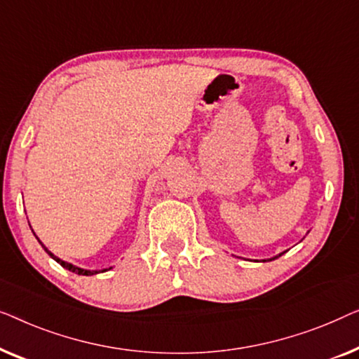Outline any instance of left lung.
I'll return each instance as SVG.
<instances>
[{
  "mask_svg": "<svg viewBox=\"0 0 359 359\" xmlns=\"http://www.w3.org/2000/svg\"><path fill=\"white\" fill-rule=\"evenodd\" d=\"M283 254H285V252H281V254H278V255H275L273 259H269V260H275V259H278V257H281ZM269 260H264V262H269Z\"/></svg>",
  "mask_w": 359,
  "mask_h": 359,
  "instance_id": "obj_1",
  "label": "left lung"
}]
</instances>
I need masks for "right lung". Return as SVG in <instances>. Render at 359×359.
I'll use <instances>...</instances> for the list:
<instances>
[{
    "instance_id": "right-lung-1",
    "label": "right lung",
    "mask_w": 359,
    "mask_h": 359,
    "mask_svg": "<svg viewBox=\"0 0 359 359\" xmlns=\"http://www.w3.org/2000/svg\"><path fill=\"white\" fill-rule=\"evenodd\" d=\"M39 239V237H37ZM40 242V241H39ZM40 245L43 247L45 249V252H47V254L52 257V259L55 260V262H58L60 265L63 266V269H67V270H69V271H73V273H78V275H86V276H90V275H97V273H100V271H107V269L105 270H84V269H79V266H76V265H73V264H68V262H65V260H62V259H58V257H55L52 252H50L47 247H45L42 242H40Z\"/></svg>"
}]
</instances>
